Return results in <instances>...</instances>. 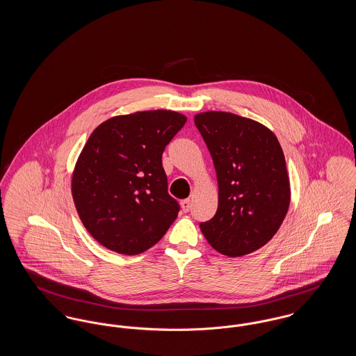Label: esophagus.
<instances>
[{
    "mask_svg": "<svg viewBox=\"0 0 356 356\" xmlns=\"http://www.w3.org/2000/svg\"><path fill=\"white\" fill-rule=\"evenodd\" d=\"M181 209H183V212H189L191 211V207H192V204H191V200L189 199H186V200H181Z\"/></svg>",
    "mask_w": 356,
    "mask_h": 356,
    "instance_id": "1",
    "label": "esophagus"
}]
</instances>
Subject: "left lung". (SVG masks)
<instances>
[{
    "label": "left lung",
    "instance_id": "8db88e82",
    "mask_svg": "<svg viewBox=\"0 0 356 356\" xmlns=\"http://www.w3.org/2000/svg\"><path fill=\"white\" fill-rule=\"evenodd\" d=\"M195 124L219 184L218 211L200 229L220 254H251L271 240L287 215L291 189L283 149L267 127L234 113L204 112Z\"/></svg>",
    "mask_w": 356,
    "mask_h": 356
}]
</instances>
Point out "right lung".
<instances>
[{"mask_svg":"<svg viewBox=\"0 0 356 356\" xmlns=\"http://www.w3.org/2000/svg\"><path fill=\"white\" fill-rule=\"evenodd\" d=\"M186 121L172 111L136 112L104 121L89 136L72 195L85 228L105 248L141 254L177 218L161 156Z\"/></svg>","mask_w":356,"mask_h":356,"instance_id":"right-lung-1","label":"right lung"}]
</instances>
